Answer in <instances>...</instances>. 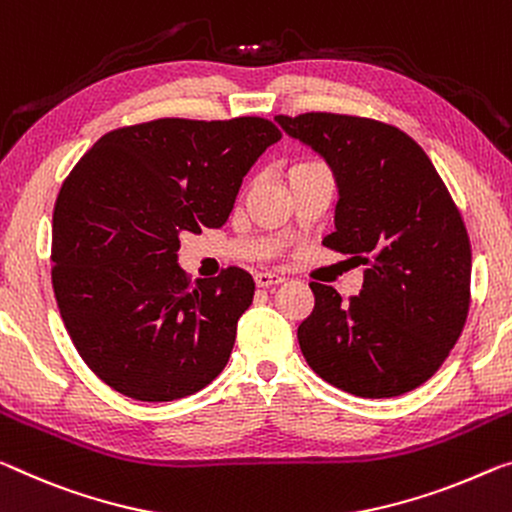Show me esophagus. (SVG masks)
I'll use <instances>...</instances> for the list:
<instances>
[{"instance_id": "34e87169", "label": "esophagus", "mask_w": 512, "mask_h": 512, "mask_svg": "<svg viewBox=\"0 0 512 512\" xmlns=\"http://www.w3.org/2000/svg\"><path fill=\"white\" fill-rule=\"evenodd\" d=\"M255 282H257V287H273V285H280V282H285V278L273 271H257Z\"/></svg>"}]
</instances>
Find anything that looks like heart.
<instances>
[{"instance_id":"obj_1","label":"heart","mask_w":512,"mask_h":512,"mask_svg":"<svg viewBox=\"0 0 512 512\" xmlns=\"http://www.w3.org/2000/svg\"><path fill=\"white\" fill-rule=\"evenodd\" d=\"M307 166H316L314 164V161H303V164H296L294 168H291V170H298V168H307Z\"/></svg>"}]
</instances>
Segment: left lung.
I'll list each match as a JSON object with an SVG mask.
<instances>
[{
	"label": "left lung",
	"mask_w": 512,
	"mask_h": 512,
	"mask_svg": "<svg viewBox=\"0 0 512 512\" xmlns=\"http://www.w3.org/2000/svg\"><path fill=\"white\" fill-rule=\"evenodd\" d=\"M275 123L335 175V232L323 246L367 266L360 296L348 303L312 282L300 351L316 376L348 394L410 392L442 367L467 321L472 248L458 207L428 154L401 129L337 113Z\"/></svg>",
	"instance_id": "1"
}]
</instances>
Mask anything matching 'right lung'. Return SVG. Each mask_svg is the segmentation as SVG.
I'll use <instances>...</instances> for the list:
<instances>
[{
	"instance_id": "right-lung-1",
	"label": "right lung",
	"mask_w": 512,
	"mask_h": 512,
	"mask_svg": "<svg viewBox=\"0 0 512 512\" xmlns=\"http://www.w3.org/2000/svg\"><path fill=\"white\" fill-rule=\"evenodd\" d=\"M282 139L264 118L113 129L63 182L52 285L72 344L97 378L136 401L200 392L230 360L255 282L237 266L189 282L184 232L221 227L243 177Z\"/></svg>"
}]
</instances>
